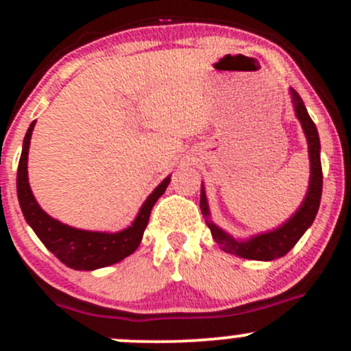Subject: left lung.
I'll return each mask as SVG.
<instances>
[{
	"label": "left lung",
	"mask_w": 351,
	"mask_h": 351,
	"mask_svg": "<svg viewBox=\"0 0 351 351\" xmlns=\"http://www.w3.org/2000/svg\"><path fill=\"white\" fill-rule=\"evenodd\" d=\"M291 102H293L294 114H296L298 121L301 123L302 132L306 136V143H308V154H309V185L306 197L302 198L300 208L286 220V222L279 225V227L272 228V230L261 232V234L252 235L249 239H235L223 228L212 220L210 215L208 200H206L205 186L202 183L200 190V210L204 213L205 223L208 225L210 232H212L213 241L220 245L223 252L232 254V256L242 257V259L249 261H274L279 257L286 256L296 242L300 241L306 230L311 227L318 213L319 202H322V191H323V171H322V145H319L318 129L315 123L309 117L308 109H306L304 102H302L301 95L294 90L293 87L289 88Z\"/></svg>",
	"instance_id": "left-lung-1"
}]
</instances>
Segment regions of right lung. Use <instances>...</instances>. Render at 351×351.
<instances>
[{"label":"right lung","instance_id":"obj_1","mask_svg":"<svg viewBox=\"0 0 351 351\" xmlns=\"http://www.w3.org/2000/svg\"><path fill=\"white\" fill-rule=\"evenodd\" d=\"M35 123L36 121H33L29 124L27 134H25L16 175L18 202H20L27 223L53 256H57L62 263L75 271H95V269L108 267V265L126 259L141 243L143 234H145L151 215V208L168 188L171 175L166 176L163 182L151 191L132 223L123 230L95 232L70 227V225L62 223L60 220L50 217L38 205L36 198L33 197L32 188H29L28 151Z\"/></svg>","mask_w":351,"mask_h":351}]
</instances>
